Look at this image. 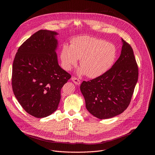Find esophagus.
<instances>
[{"mask_svg": "<svg viewBox=\"0 0 155 155\" xmlns=\"http://www.w3.org/2000/svg\"><path fill=\"white\" fill-rule=\"evenodd\" d=\"M72 81L75 84H77V85H79V84H80V83H81V81L78 79V78H76V77H72Z\"/></svg>", "mask_w": 155, "mask_h": 155, "instance_id": "obj_1", "label": "esophagus"}]
</instances>
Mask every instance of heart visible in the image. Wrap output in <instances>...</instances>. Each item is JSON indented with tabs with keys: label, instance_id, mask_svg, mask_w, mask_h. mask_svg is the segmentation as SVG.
Returning a JSON list of instances; mask_svg holds the SVG:
<instances>
[{
	"label": "heart",
	"instance_id": "heart-1",
	"mask_svg": "<svg viewBox=\"0 0 155 155\" xmlns=\"http://www.w3.org/2000/svg\"><path fill=\"white\" fill-rule=\"evenodd\" d=\"M117 51L113 44L90 36H81L72 40L71 45L62 46L60 58L63 68L70 71L80 59V75L90 78L98 77L113 65Z\"/></svg>",
	"mask_w": 155,
	"mask_h": 155
}]
</instances>
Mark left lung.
<instances>
[{
    "label": "left lung",
    "mask_w": 155,
    "mask_h": 155,
    "mask_svg": "<svg viewBox=\"0 0 155 155\" xmlns=\"http://www.w3.org/2000/svg\"><path fill=\"white\" fill-rule=\"evenodd\" d=\"M121 40V54L112 68L94 79L83 81L80 86L87 111L101 120L124 111L138 80V66L133 50L128 43Z\"/></svg>",
    "instance_id": "left-lung-1"
}]
</instances>
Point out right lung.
<instances>
[{"label":"right lung","mask_w":155,"mask_h":155,"mask_svg":"<svg viewBox=\"0 0 155 155\" xmlns=\"http://www.w3.org/2000/svg\"><path fill=\"white\" fill-rule=\"evenodd\" d=\"M57 35L54 31H37L19 47L13 61V93L25 111L36 118L56 111L61 88L71 78L58 64Z\"/></svg>","instance_id":"1"}]
</instances>
